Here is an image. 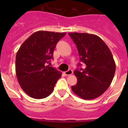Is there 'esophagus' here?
Segmentation results:
<instances>
[{
	"label": "esophagus",
	"mask_w": 128,
	"mask_h": 128,
	"mask_svg": "<svg viewBox=\"0 0 128 128\" xmlns=\"http://www.w3.org/2000/svg\"><path fill=\"white\" fill-rule=\"evenodd\" d=\"M72 73H73V71H72V70H68L64 72V74H65V76H70V75H72Z\"/></svg>",
	"instance_id": "1"
}]
</instances>
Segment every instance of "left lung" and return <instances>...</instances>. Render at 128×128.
Wrapping results in <instances>:
<instances>
[{"instance_id": "1", "label": "left lung", "mask_w": 128, "mask_h": 128, "mask_svg": "<svg viewBox=\"0 0 128 128\" xmlns=\"http://www.w3.org/2000/svg\"><path fill=\"white\" fill-rule=\"evenodd\" d=\"M68 35L76 45L80 62L85 64L84 69L74 71L78 82L71 88L82 99H96L108 88L114 77L116 66L112 54L97 35L80 32Z\"/></svg>"}]
</instances>
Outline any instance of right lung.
<instances>
[{
    "label": "right lung",
    "instance_id": "add662e5",
    "mask_svg": "<svg viewBox=\"0 0 128 128\" xmlns=\"http://www.w3.org/2000/svg\"><path fill=\"white\" fill-rule=\"evenodd\" d=\"M65 34L39 30L30 35L19 48L16 55V74L22 89L30 98L48 97L62 76L60 71L48 63L53 58L56 44Z\"/></svg>",
    "mask_w": 128,
    "mask_h": 128
}]
</instances>
